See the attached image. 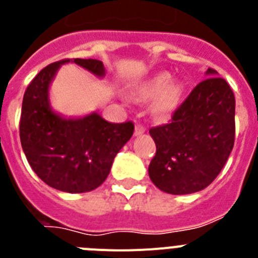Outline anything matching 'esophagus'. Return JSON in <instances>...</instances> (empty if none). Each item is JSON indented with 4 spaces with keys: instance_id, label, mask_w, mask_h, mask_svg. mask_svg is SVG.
<instances>
[{
    "instance_id": "esophagus-1",
    "label": "esophagus",
    "mask_w": 258,
    "mask_h": 258,
    "mask_svg": "<svg viewBox=\"0 0 258 258\" xmlns=\"http://www.w3.org/2000/svg\"><path fill=\"white\" fill-rule=\"evenodd\" d=\"M146 132V126L145 125H142V124H137V126H136V132H134V134H136V136H141V134H143Z\"/></svg>"
}]
</instances>
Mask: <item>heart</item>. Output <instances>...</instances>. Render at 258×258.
Returning a JSON list of instances; mask_svg holds the SVG:
<instances>
[{
  "label": "heart",
  "instance_id": "heart-1",
  "mask_svg": "<svg viewBox=\"0 0 258 258\" xmlns=\"http://www.w3.org/2000/svg\"><path fill=\"white\" fill-rule=\"evenodd\" d=\"M172 76L166 72H161L151 79L146 80L134 88L133 95L138 101H146L157 95L152 104V111L155 115L163 116L170 112L182 94V85L179 83H172Z\"/></svg>",
  "mask_w": 258,
  "mask_h": 258
}]
</instances>
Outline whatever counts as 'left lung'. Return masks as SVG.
<instances>
[{
	"label": "left lung",
	"instance_id": "left-lung-1",
	"mask_svg": "<svg viewBox=\"0 0 258 258\" xmlns=\"http://www.w3.org/2000/svg\"><path fill=\"white\" fill-rule=\"evenodd\" d=\"M203 80L175 108L168 124L150 129L156 154L149 175L173 195L206 188L220 174L235 141V97L227 81L208 68Z\"/></svg>",
	"mask_w": 258,
	"mask_h": 258
}]
</instances>
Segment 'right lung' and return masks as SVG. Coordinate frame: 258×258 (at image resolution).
I'll list each match as a JSON object with an SVG mask.
<instances>
[{
  "instance_id": "obj_1",
  "label": "right lung",
  "mask_w": 258,
  "mask_h": 258,
  "mask_svg": "<svg viewBox=\"0 0 258 258\" xmlns=\"http://www.w3.org/2000/svg\"><path fill=\"white\" fill-rule=\"evenodd\" d=\"M68 61L104 75L103 63L97 59H61L42 68L23 97L20 142L32 169L50 187L86 192L106 181L116 154L133 136L134 124L108 122L95 112L80 118L52 112L49 85L59 66Z\"/></svg>"
}]
</instances>
